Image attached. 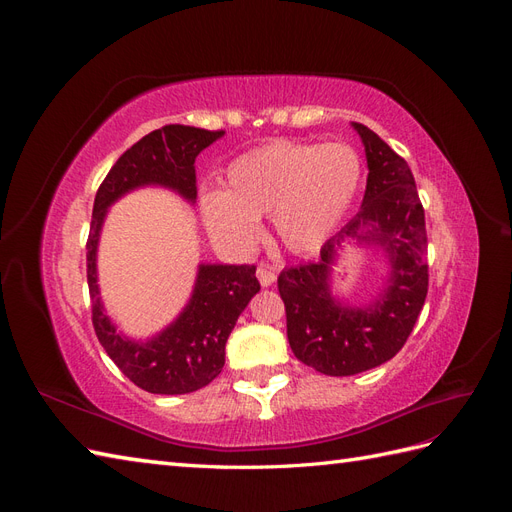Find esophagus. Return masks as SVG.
Listing matches in <instances>:
<instances>
[{"label": "esophagus", "instance_id": "obj_1", "mask_svg": "<svg viewBox=\"0 0 512 512\" xmlns=\"http://www.w3.org/2000/svg\"><path fill=\"white\" fill-rule=\"evenodd\" d=\"M256 275H258V282H260L262 288H267V286L275 284V280H277L275 271H271L269 267H258V269H256Z\"/></svg>", "mask_w": 512, "mask_h": 512}]
</instances>
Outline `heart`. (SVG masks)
Here are the masks:
<instances>
[{
    "instance_id": "obj_1",
    "label": "heart",
    "mask_w": 512,
    "mask_h": 512,
    "mask_svg": "<svg viewBox=\"0 0 512 512\" xmlns=\"http://www.w3.org/2000/svg\"><path fill=\"white\" fill-rule=\"evenodd\" d=\"M363 162L346 143L277 141L230 162L224 190L200 198L215 243L245 252L258 241V218H273L277 237L294 254L327 243L350 211Z\"/></svg>"
}]
</instances>
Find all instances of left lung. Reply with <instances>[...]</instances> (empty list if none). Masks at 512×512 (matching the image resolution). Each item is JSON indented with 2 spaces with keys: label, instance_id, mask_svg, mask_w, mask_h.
Returning <instances> with one entry per match:
<instances>
[{
  "label": "left lung",
  "instance_id": "1",
  "mask_svg": "<svg viewBox=\"0 0 512 512\" xmlns=\"http://www.w3.org/2000/svg\"><path fill=\"white\" fill-rule=\"evenodd\" d=\"M352 126L369 168L363 207L322 245L316 262L288 267L277 277L294 356L327 376H354L391 361L412 333L429 286L425 211L412 170L376 132L356 121ZM348 236L378 242L392 262L390 282L367 308L342 306L330 294L336 247Z\"/></svg>",
  "mask_w": 512,
  "mask_h": 512
}]
</instances>
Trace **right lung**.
I'll return each instance as SVG.
<instances>
[{
	"label": "right lung",
	"instance_id": "right-lung-1",
	"mask_svg": "<svg viewBox=\"0 0 512 512\" xmlns=\"http://www.w3.org/2000/svg\"><path fill=\"white\" fill-rule=\"evenodd\" d=\"M224 130L170 123L134 143L100 183L87 237V284L91 322L102 348L121 374L156 395L203 389L224 367V350L239 314L260 290L254 265H200L190 303L179 318L149 342L123 337L104 314L98 290L96 252L106 209L143 185H164L185 200H196V156Z\"/></svg>",
	"mask_w": 512,
	"mask_h": 512
}]
</instances>
